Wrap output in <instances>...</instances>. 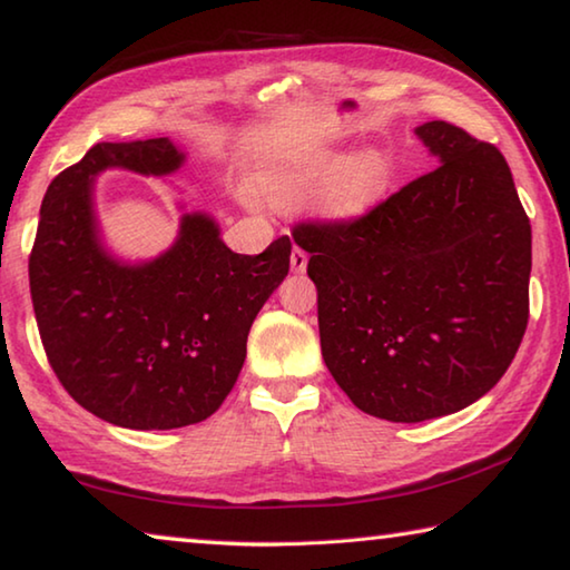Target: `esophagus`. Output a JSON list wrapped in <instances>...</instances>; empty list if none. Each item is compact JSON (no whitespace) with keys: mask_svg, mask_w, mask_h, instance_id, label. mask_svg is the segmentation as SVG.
<instances>
[{"mask_svg":"<svg viewBox=\"0 0 570 570\" xmlns=\"http://www.w3.org/2000/svg\"><path fill=\"white\" fill-rule=\"evenodd\" d=\"M306 254L298 246H294V250H292V272L294 274H304L306 272Z\"/></svg>","mask_w":570,"mask_h":570,"instance_id":"obj_1","label":"esophagus"}]
</instances>
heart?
Listing matches in <instances>:
<instances>
[{"label":"heart","instance_id":"b5f03b06","mask_svg":"<svg viewBox=\"0 0 570 570\" xmlns=\"http://www.w3.org/2000/svg\"><path fill=\"white\" fill-rule=\"evenodd\" d=\"M397 166L387 150L308 148L284 153L250 176V190L274 208H296L314 196V214L330 226H356L394 188Z\"/></svg>","mask_w":570,"mask_h":570}]
</instances>
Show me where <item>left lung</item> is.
<instances>
[{
    "mask_svg": "<svg viewBox=\"0 0 570 570\" xmlns=\"http://www.w3.org/2000/svg\"><path fill=\"white\" fill-rule=\"evenodd\" d=\"M440 166L356 226L302 224L322 356L356 407L390 422L465 410L528 326L530 220L495 146L445 120L414 128Z\"/></svg>",
    "mask_w": 570,
    "mask_h": 570,
    "instance_id": "1",
    "label": "left lung"
}]
</instances>
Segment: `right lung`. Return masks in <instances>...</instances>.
Returning a JSON list of instances; mask_svg holds the SVG:
<instances>
[{"instance_id":"right-lung-1","label":"right lung","mask_w":570,"mask_h":570,"mask_svg":"<svg viewBox=\"0 0 570 570\" xmlns=\"http://www.w3.org/2000/svg\"><path fill=\"white\" fill-rule=\"evenodd\" d=\"M170 138L98 142L45 193L30 256L37 326L77 404L128 430H176L210 417L238 380L246 340L288 274L292 240L234 254L218 220L178 200V236L153 258L108 246L95 208L105 170L173 176Z\"/></svg>"}]
</instances>
